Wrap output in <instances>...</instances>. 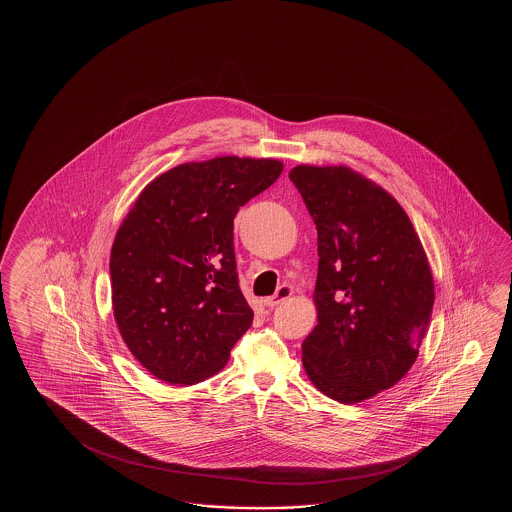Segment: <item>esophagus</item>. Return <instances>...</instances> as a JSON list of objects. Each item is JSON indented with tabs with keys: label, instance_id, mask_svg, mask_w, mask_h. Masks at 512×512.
Here are the masks:
<instances>
[{
	"label": "esophagus",
	"instance_id": "obj_1",
	"mask_svg": "<svg viewBox=\"0 0 512 512\" xmlns=\"http://www.w3.org/2000/svg\"><path fill=\"white\" fill-rule=\"evenodd\" d=\"M291 294H293V287L291 285H280L276 293L263 300V304L267 305V307H276V305L285 302L287 298H291Z\"/></svg>",
	"mask_w": 512,
	"mask_h": 512
}]
</instances>
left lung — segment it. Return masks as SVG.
<instances>
[{
	"label": "left lung",
	"mask_w": 512,
	"mask_h": 512,
	"mask_svg": "<svg viewBox=\"0 0 512 512\" xmlns=\"http://www.w3.org/2000/svg\"><path fill=\"white\" fill-rule=\"evenodd\" d=\"M318 232V324L302 344L316 388L355 404L412 368L434 307V278L403 207L348 166L289 172Z\"/></svg>",
	"instance_id": "8db88e82"
}]
</instances>
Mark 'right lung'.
Here are the masks:
<instances>
[{"label": "right lung", "mask_w": 512, "mask_h": 512, "mask_svg": "<svg viewBox=\"0 0 512 512\" xmlns=\"http://www.w3.org/2000/svg\"><path fill=\"white\" fill-rule=\"evenodd\" d=\"M274 159L216 157L155 177L111 247V302L133 357L168 384L216 375L251 327L234 218L282 174Z\"/></svg>", "instance_id": "1"}]
</instances>
